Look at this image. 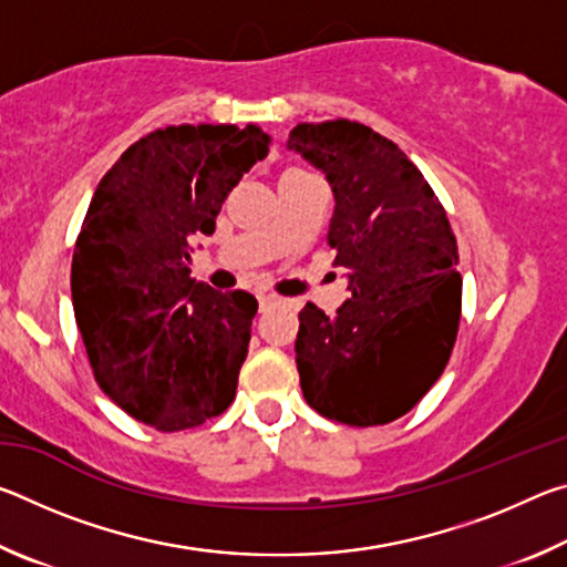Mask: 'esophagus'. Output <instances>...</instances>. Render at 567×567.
I'll list each match as a JSON object with an SVG mask.
<instances>
[{
    "label": "esophagus",
    "instance_id": "esophagus-1",
    "mask_svg": "<svg viewBox=\"0 0 567 567\" xmlns=\"http://www.w3.org/2000/svg\"><path fill=\"white\" fill-rule=\"evenodd\" d=\"M257 300H260V310H262V312H265V310H270L272 305L280 302V300H277L275 295H260V297H257Z\"/></svg>",
    "mask_w": 567,
    "mask_h": 567
}]
</instances>
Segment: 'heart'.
<instances>
[{"mask_svg":"<svg viewBox=\"0 0 567 567\" xmlns=\"http://www.w3.org/2000/svg\"><path fill=\"white\" fill-rule=\"evenodd\" d=\"M297 172H305V169H300V167H287V169L282 172V177H287V175H297Z\"/></svg>","mask_w":567,"mask_h":567,"instance_id":"b5f03b06","label":"heart"}]
</instances>
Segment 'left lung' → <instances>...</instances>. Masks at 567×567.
Returning a JSON list of instances; mask_svg holds the SVG:
<instances>
[{
    "label": "left lung",
    "mask_w": 567,
    "mask_h": 567,
    "mask_svg": "<svg viewBox=\"0 0 567 567\" xmlns=\"http://www.w3.org/2000/svg\"><path fill=\"white\" fill-rule=\"evenodd\" d=\"M287 147L334 192L328 245L350 300L307 302L295 342L307 405L354 427L410 412L453 354L463 277L457 239L433 187L395 142L350 120L297 124Z\"/></svg>",
    "instance_id": "1"
}]
</instances>
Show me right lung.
<instances>
[{"instance_id": "right-lung-1", "label": "right lung", "mask_w": 567, "mask_h": 567, "mask_svg": "<svg viewBox=\"0 0 567 567\" xmlns=\"http://www.w3.org/2000/svg\"><path fill=\"white\" fill-rule=\"evenodd\" d=\"M270 137L257 124H169L100 179L72 255V305L94 380L134 420L179 433L233 405L257 300L189 277L229 192Z\"/></svg>"}]
</instances>
